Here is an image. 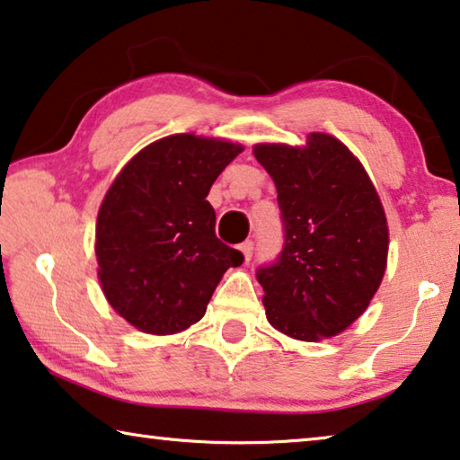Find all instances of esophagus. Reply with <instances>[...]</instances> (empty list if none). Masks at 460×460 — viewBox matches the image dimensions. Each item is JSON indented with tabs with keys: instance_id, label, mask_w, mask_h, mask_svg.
I'll list each match as a JSON object with an SVG mask.
<instances>
[{
	"instance_id": "1",
	"label": "esophagus",
	"mask_w": 460,
	"mask_h": 460,
	"mask_svg": "<svg viewBox=\"0 0 460 460\" xmlns=\"http://www.w3.org/2000/svg\"><path fill=\"white\" fill-rule=\"evenodd\" d=\"M239 250H242L245 261H250L252 256H253V242H252V239H247V242H243L242 245H239Z\"/></svg>"
}]
</instances>
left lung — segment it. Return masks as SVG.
Masks as SVG:
<instances>
[{
    "mask_svg": "<svg viewBox=\"0 0 460 460\" xmlns=\"http://www.w3.org/2000/svg\"><path fill=\"white\" fill-rule=\"evenodd\" d=\"M279 192L284 242L256 270L266 317L290 338L344 332L375 296L387 266L389 229L362 164L344 143L313 133L307 147L258 145Z\"/></svg>",
    "mask_w": 460,
    "mask_h": 460,
    "instance_id": "obj_1",
    "label": "left lung"
}]
</instances>
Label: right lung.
<instances>
[{
  "label": "right lung",
  "mask_w": 460,
  "mask_h": 460,
  "mask_svg": "<svg viewBox=\"0 0 460 460\" xmlns=\"http://www.w3.org/2000/svg\"><path fill=\"white\" fill-rule=\"evenodd\" d=\"M242 145L172 135L138 151L102 202L98 276L108 303L145 333L202 319L223 274L243 253L215 233L210 186Z\"/></svg>",
  "instance_id": "1"
}]
</instances>
